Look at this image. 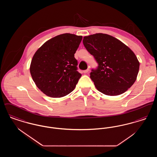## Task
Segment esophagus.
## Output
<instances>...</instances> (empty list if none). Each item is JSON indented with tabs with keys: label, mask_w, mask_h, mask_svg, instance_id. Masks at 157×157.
Instances as JSON below:
<instances>
[{
	"label": "esophagus",
	"mask_w": 157,
	"mask_h": 157,
	"mask_svg": "<svg viewBox=\"0 0 157 157\" xmlns=\"http://www.w3.org/2000/svg\"><path fill=\"white\" fill-rule=\"evenodd\" d=\"M89 71H90V69H87L83 71V74H86V73H88V72H89Z\"/></svg>",
	"instance_id": "obj_1"
}]
</instances>
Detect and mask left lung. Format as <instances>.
Listing matches in <instances>:
<instances>
[{
	"mask_svg": "<svg viewBox=\"0 0 157 157\" xmlns=\"http://www.w3.org/2000/svg\"><path fill=\"white\" fill-rule=\"evenodd\" d=\"M83 44L98 63L90 78L105 95H119L135 82L140 62L133 51L120 40L104 33L83 37Z\"/></svg>",
	"mask_w": 157,
	"mask_h": 157,
	"instance_id": "obj_1",
	"label": "left lung"
}]
</instances>
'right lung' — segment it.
Returning <instances> with one entry per match:
<instances>
[{
    "label": "right lung",
    "instance_id": "add662e5",
    "mask_svg": "<svg viewBox=\"0 0 157 157\" xmlns=\"http://www.w3.org/2000/svg\"><path fill=\"white\" fill-rule=\"evenodd\" d=\"M82 36L63 33L46 41L34 54L30 72L37 88L52 98L65 97L73 91L82 75L74 57Z\"/></svg>",
    "mask_w": 157,
    "mask_h": 157
}]
</instances>
